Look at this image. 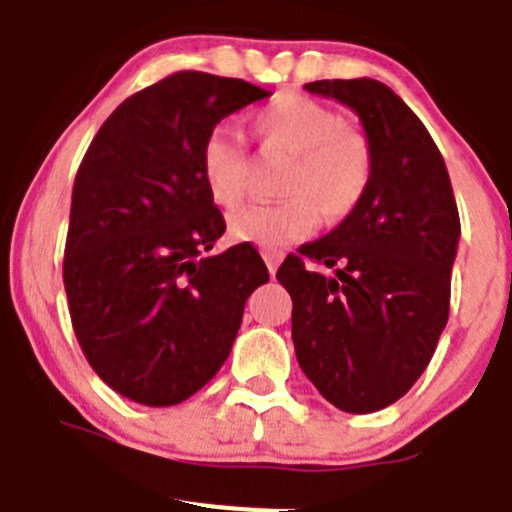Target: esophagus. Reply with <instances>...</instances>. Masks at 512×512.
<instances>
[{"label": "esophagus", "mask_w": 512, "mask_h": 512, "mask_svg": "<svg viewBox=\"0 0 512 512\" xmlns=\"http://www.w3.org/2000/svg\"><path fill=\"white\" fill-rule=\"evenodd\" d=\"M262 257H265L267 270H270V275H275L277 267H280V262H282V252H277V250H265V252H262Z\"/></svg>", "instance_id": "obj_1"}]
</instances>
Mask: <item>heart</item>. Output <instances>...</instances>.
I'll return each instance as SVG.
<instances>
[{"label":"heart","instance_id":"1","mask_svg":"<svg viewBox=\"0 0 512 512\" xmlns=\"http://www.w3.org/2000/svg\"><path fill=\"white\" fill-rule=\"evenodd\" d=\"M255 128L267 143L294 153L282 203L247 205L230 218V235L265 250H282L317 227L319 213L342 220L356 208L371 175V148L327 103L304 94H280L255 113ZM200 170L220 208L245 198L247 153L240 131L215 126L200 148Z\"/></svg>","mask_w":512,"mask_h":512}]
</instances>
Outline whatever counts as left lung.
<instances>
[{
	"label": "left lung",
	"mask_w": 512,
	"mask_h": 512,
	"mask_svg": "<svg viewBox=\"0 0 512 512\" xmlns=\"http://www.w3.org/2000/svg\"><path fill=\"white\" fill-rule=\"evenodd\" d=\"M359 116L371 148L364 195L329 235L287 255L292 342L319 394L347 414L399 401L431 361L448 322L461 220L446 163L426 126L386 84H304ZM307 259L332 266L324 278Z\"/></svg>",
	"instance_id": "obj_1"
}]
</instances>
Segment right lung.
<instances>
[{"instance_id":"1","label":"right lung","mask_w":512,"mask_h":512,"mask_svg":"<svg viewBox=\"0 0 512 512\" xmlns=\"http://www.w3.org/2000/svg\"><path fill=\"white\" fill-rule=\"evenodd\" d=\"M270 96L242 79L178 71L98 128L71 193L64 287L91 369L126 399H190L230 356L247 297L270 280L247 242L205 257L225 232L200 148L230 113Z\"/></svg>"}]
</instances>
